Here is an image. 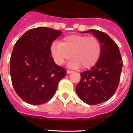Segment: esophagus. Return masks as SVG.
Here are the masks:
<instances>
[{"instance_id": "1", "label": "esophagus", "mask_w": 133, "mask_h": 133, "mask_svg": "<svg viewBox=\"0 0 133 133\" xmlns=\"http://www.w3.org/2000/svg\"><path fill=\"white\" fill-rule=\"evenodd\" d=\"M72 70H67V74H70V73H72Z\"/></svg>"}]
</instances>
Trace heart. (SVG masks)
Segmentation results:
<instances>
[{
    "label": "heart",
    "instance_id": "heart-1",
    "mask_svg": "<svg viewBox=\"0 0 133 133\" xmlns=\"http://www.w3.org/2000/svg\"><path fill=\"white\" fill-rule=\"evenodd\" d=\"M102 44L98 38L92 36L72 34L64 37L62 42H54L51 46V54L56 63L61 65L72 57V68L88 69L99 61Z\"/></svg>",
    "mask_w": 133,
    "mask_h": 133
}]
</instances>
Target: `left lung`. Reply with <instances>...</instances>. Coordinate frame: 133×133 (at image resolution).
Wrapping results in <instances>:
<instances>
[{
	"instance_id": "8db88e82",
	"label": "left lung",
	"mask_w": 133,
	"mask_h": 133,
	"mask_svg": "<svg viewBox=\"0 0 133 133\" xmlns=\"http://www.w3.org/2000/svg\"><path fill=\"white\" fill-rule=\"evenodd\" d=\"M102 44L99 61L91 70L81 72V79L76 86V92L84 103L96 105L109 100L118 86L123 60L118 46L103 31L89 29Z\"/></svg>"
}]
</instances>
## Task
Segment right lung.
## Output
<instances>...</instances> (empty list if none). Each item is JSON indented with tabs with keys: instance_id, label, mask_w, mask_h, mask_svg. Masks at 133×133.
I'll return each instance as SVG.
<instances>
[{
	"instance_id": "obj_1",
	"label": "right lung",
	"mask_w": 133,
	"mask_h": 133,
	"mask_svg": "<svg viewBox=\"0 0 133 133\" xmlns=\"http://www.w3.org/2000/svg\"><path fill=\"white\" fill-rule=\"evenodd\" d=\"M62 31L49 27L29 29L15 44L10 63L12 84L23 101L33 105L54 97L66 70L55 63L51 46Z\"/></svg>"
}]
</instances>
